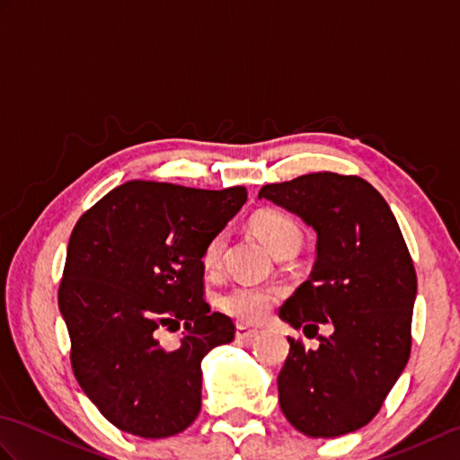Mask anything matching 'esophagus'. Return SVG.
Instances as JSON below:
<instances>
[{"label":"esophagus","instance_id":"1","mask_svg":"<svg viewBox=\"0 0 460 460\" xmlns=\"http://www.w3.org/2000/svg\"><path fill=\"white\" fill-rule=\"evenodd\" d=\"M257 334H259L257 330H251V328H245V326L235 328V340L241 341V344H251V341L257 338Z\"/></svg>","mask_w":460,"mask_h":460}]
</instances>
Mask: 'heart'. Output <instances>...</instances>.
<instances>
[{"label": "heart", "instance_id": "b5f03b06", "mask_svg": "<svg viewBox=\"0 0 460 460\" xmlns=\"http://www.w3.org/2000/svg\"><path fill=\"white\" fill-rule=\"evenodd\" d=\"M251 229L255 235L265 243V247L275 257L287 255V252H296L302 245V233L298 225L292 221L288 215L277 209H261L251 217ZM223 235L211 237L203 249L201 265L213 270L219 265L223 252ZM279 300L277 288L255 287V285H235L225 290L219 296V308L225 314L235 318L239 324H259L267 318L270 308Z\"/></svg>", "mask_w": 460, "mask_h": 460}]
</instances>
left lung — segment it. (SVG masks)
<instances>
[{
  "instance_id": "obj_1",
  "label": "left lung",
  "mask_w": 460,
  "mask_h": 460,
  "mask_svg": "<svg viewBox=\"0 0 460 460\" xmlns=\"http://www.w3.org/2000/svg\"><path fill=\"white\" fill-rule=\"evenodd\" d=\"M259 199L316 231V262L279 316L305 336H332L306 349L288 338L279 403L290 425L332 438L367 425L411 354L417 277L387 201L358 175L318 172L262 185Z\"/></svg>"
}]
</instances>
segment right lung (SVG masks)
<instances>
[{
	"label": "right lung",
	"instance_id": "right-lung-1",
	"mask_svg": "<svg viewBox=\"0 0 460 460\" xmlns=\"http://www.w3.org/2000/svg\"><path fill=\"white\" fill-rule=\"evenodd\" d=\"M247 190H193L126 181L76 221L66 247L58 310L86 397L120 431L165 438L201 409V359L235 326L203 300L201 255ZM182 328L164 347V329Z\"/></svg>",
	"mask_w": 460,
	"mask_h": 460
}]
</instances>
